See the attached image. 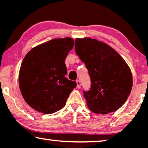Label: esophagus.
I'll return each mask as SVG.
<instances>
[{"label":"esophagus","instance_id":"1","mask_svg":"<svg viewBox=\"0 0 148 148\" xmlns=\"http://www.w3.org/2000/svg\"><path fill=\"white\" fill-rule=\"evenodd\" d=\"M77 83V88L78 89H79L81 88V83L79 81H77L76 82Z\"/></svg>","mask_w":148,"mask_h":148}]
</instances>
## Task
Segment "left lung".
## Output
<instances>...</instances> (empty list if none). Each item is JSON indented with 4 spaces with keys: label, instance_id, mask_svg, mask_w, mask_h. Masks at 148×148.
<instances>
[{
    "label": "left lung",
    "instance_id": "1",
    "mask_svg": "<svg viewBox=\"0 0 148 148\" xmlns=\"http://www.w3.org/2000/svg\"><path fill=\"white\" fill-rule=\"evenodd\" d=\"M76 54L86 64L90 90L84 92L89 109L106 114L121 108L133 86L131 71L122 56L106 43L91 38H76Z\"/></svg>",
    "mask_w": 148,
    "mask_h": 148
}]
</instances>
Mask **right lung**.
I'll return each mask as SVG.
<instances>
[{
  "instance_id": "add662e5",
  "label": "right lung",
  "mask_w": 148,
  "mask_h": 148,
  "mask_svg": "<svg viewBox=\"0 0 148 148\" xmlns=\"http://www.w3.org/2000/svg\"><path fill=\"white\" fill-rule=\"evenodd\" d=\"M74 46L71 38H56L32 48L24 57L19 85L26 103L43 114H52L65 106L76 82L69 80L64 60Z\"/></svg>"
}]
</instances>
